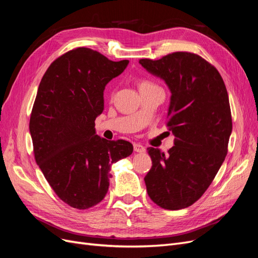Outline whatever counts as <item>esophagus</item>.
Instances as JSON below:
<instances>
[{
    "label": "esophagus",
    "mask_w": 258,
    "mask_h": 258,
    "mask_svg": "<svg viewBox=\"0 0 258 258\" xmlns=\"http://www.w3.org/2000/svg\"><path fill=\"white\" fill-rule=\"evenodd\" d=\"M134 150L137 153H145V147L143 145H141V144H139V143L134 145Z\"/></svg>",
    "instance_id": "obj_1"
}]
</instances>
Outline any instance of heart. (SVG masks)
<instances>
[{"instance_id":"1","label":"heart","mask_w":258,"mask_h":258,"mask_svg":"<svg viewBox=\"0 0 258 258\" xmlns=\"http://www.w3.org/2000/svg\"><path fill=\"white\" fill-rule=\"evenodd\" d=\"M150 86H154V85L150 82H147V81H143V82L140 83V89L145 88V87H150Z\"/></svg>"}]
</instances>
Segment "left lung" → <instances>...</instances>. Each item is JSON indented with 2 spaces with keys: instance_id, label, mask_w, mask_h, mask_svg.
<instances>
[{
  "instance_id": "1",
  "label": "left lung",
  "mask_w": 258,
  "mask_h": 258,
  "mask_svg": "<svg viewBox=\"0 0 258 258\" xmlns=\"http://www.w3.org/2000/svg\"><path fill=\"white\" fill-rule=\"evenodd\" d=\"M139 63L168 86L167 126L176 138L168 155L147 148L153 166L144 178L146 190L163 209H184L204 195L227 155L228 93L217 70L198 54L178 51Z\"/></svg>"
}]
</instances>
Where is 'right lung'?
<instances>
[{
  "instance_id": "1",
  "label": "right lung",
  "mask_w": 258,
  "mask_h": 258,
  "mask_svg": "<svg viewBox=\"0 0 258 258\" xmlns=\"http://www.w3.org/2000/svg\"><path fill=\"white\" fill-rule=\"evenodd\" d=\"M128 63L81 47L54 60L38 86L29 126L35 160L53 191L73 208L99 204L112 163L134 152L130 142L108 141L95 128L105 86Z\"/></svg>"
}]
</instances>
